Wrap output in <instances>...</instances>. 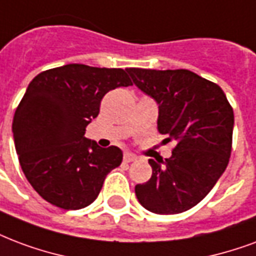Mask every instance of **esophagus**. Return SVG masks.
<instances>
[{
  "instance_id": "1",
  "label": "esophagus",
  "mask_w": 256,
  "mask_h": 256,
  "mask_svg": "<svg viewBox=\"0 0 256 256\" xmlns=\"http://www.w3.org/2000/svg\"><path fill=\"white\" fill-rule=\"evenodd\" d=\"M137 160V156H134L132 153H124V156H123V162H133Z\"/></svg>"
}]
</instances>
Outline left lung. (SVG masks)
<instances>
[{"mask_svg":"<svg viewBox=\"0 0 256 256\" xmlns=\"http://www.w3.org/2000/svg\"><path fill=\"white\" fill-rule=\"evenodd\" d=\"M128 73L158 104L164 142L175 144L170 158H149L152 178L136 186L138 202L157 214L186 212L209 194L228 166L234 110L218 85L190 70L130 68Z\"/></svg>","mask_w":256,"mask_h":256,"instance_id":"1","label":"left lung"}]
</instances>
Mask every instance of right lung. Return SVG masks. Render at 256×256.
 <instances>
[{
    "label": "right lung",
    "mask_w": 256,
    "mask_h": 256,
    "mask_svg": "<svg viewBox=\"0 0 256 256\" xmlns=\"http://www.w3.org/2000/svg\"><path fill=\"white\" fill-rule=\"evenodd\" d=\"M128 85L126 70L81 64L42 72L30 82L12 132L22 172L43 200L77 210L98 198L123 153L100 148L84 137L85 128L99 115L104 94Z\"/></svg>",
    "instance_id": "right-lung-1"
}]
</instances>
